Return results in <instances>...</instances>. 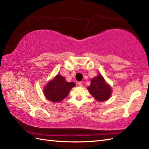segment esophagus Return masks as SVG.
<instances>
[{
	"label": "esophagus",
	"instance_id": "obj_1",
	"mask_svg": "<svg viewBox=\"0 0 149 149\" xmlns=\"http://www.w3.org/2000/svg\"><path fill=\"white\" fill-rule=\"evenodd\" d=\"M78 85H79V86H83V83H81V82H79L78 83Z\"/></svg>",
	"mask_w": 149,
	"mask_h": 149
}]
</instances>
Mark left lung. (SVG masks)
<instances>
[{"label":"left lung","instance_id":"obj_1","mask_svg":"<svg viewBox=\"0 0 149 149\" xmlns=\"http://www.w3.org/2000/svg\"><path fill=\"white\" fill-rule=\"evenodd\" d=\"M88 90L94 99L99 102H103L109 99L112 93L111 86L106 83L100 74L91 79V84L88 87Z\"/></svg>","mask_w":149,"mask_h":149}]
</instances>
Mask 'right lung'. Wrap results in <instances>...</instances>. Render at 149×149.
<instances>
[{
  "label": "right lung",
  "mask_w": 149,
  "mask_h": 149,
  "mask_svg": "<svg viewBox=\"0 0 149 149\" xmlns=\"http://www.w3.org/2000/svg\"><path fill=\"white\" fill-rule=\"evenodd\" d=\"M74 86H75L74 83H68L64 77L59 74L47 84L44 87L43 93L49 100L53 102H59L68 96L70 91Z\"/></svg>",
  "instance_id": "obj_1"
}]
</instances>
